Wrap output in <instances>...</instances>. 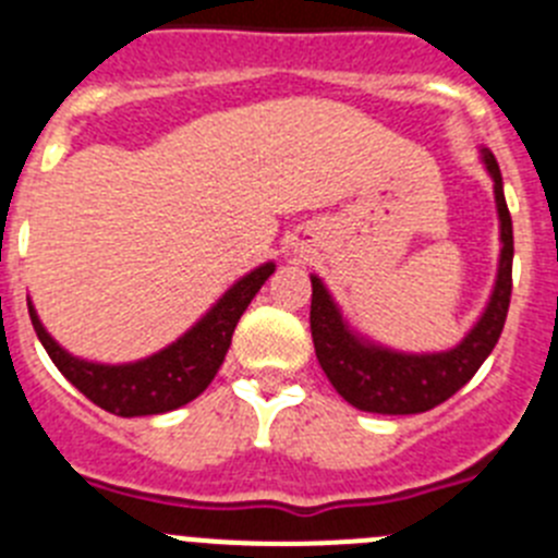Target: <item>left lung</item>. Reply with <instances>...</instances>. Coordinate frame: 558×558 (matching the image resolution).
<instances>
[{
    "label": "left lung",
    "mask_w": 558,
    "mask_h": 558,
    "mask_svg": "<svg viewBox=\"0 0 558 558\" xmlns=\"http://www.w3.org/2000/svg\"><path fill=\"white\" fill-rule=\"evenodd\" d=\"M481 159L494 182L502 246L492 298H488L481 319L469 328V333L458 345L438 353H404L379 345L348 326V319L333 303L326 283L312 275L314 351H317L319 367L326 371L333 390L356 410L379 415L426 413L458 393L460 387L481 371V365L500 339L508 303H511L513 230L506 193H502L500 165L488 148H481Z\"/></svg>",
    "instance_id": "obj_1"
}]
</instances>
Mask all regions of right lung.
Returning a JSON list of instances; mask_svg holds the SVG:
<instances>
[{"mask_svg": "<svg viewBox=\"0 0 558 558\" xmlns=\"http://www.w3.org/2000/svg\"><path fill=\"white\" fill-rule=\"evenodd\" d=\"M272 272V260L246 272L177 342L145 356V360L125 362V365H100V362L77 360L47 333L31 300H27V308H31L33 328H36L45 351L50 353V360L86 399L104 407L106 413L123 415V418L159 415L171 413L177 407L196 399L198 393H205L213 376L219 373L221 362H225L241 314L246 312L252 298L260 292V286Z\"/></svg>", "mask_w": 558, "mask_h": 558, "instance_id": "obj_1", "label": "right lung"}]
</instances>
